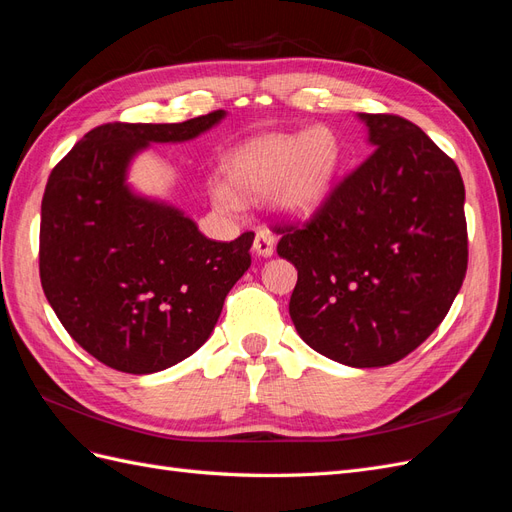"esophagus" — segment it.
<instances>
[{"instance_id": "obj_1", "label": "esophagus", "mask_w": 512, "mask_h": 512, "mask_svg": "<svg viewBox=\"0 0 512 512\" xmlns=\"http://www.w3.org/2000/svg\"><path fill=\"white\" fill-rule=\"evenodd\" d=\"M273 250H275V237L271 235L269 230H265V228H260L258 232H256V237H254V252L258 254V256H271L273 254Z\"/></svg>"}]
</instances>
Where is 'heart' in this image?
Listing matches in <instances>:
<instances>
[{"mask_svg":"<svg viewBox=\"0 0 512 512\" xmlns=\"http://www.w3.org/2000/svg\"><path fill=\"white\" fill-rule=\"evenodd\" d=\"M342 143L327 126L303 134H269L239 147L226 160V185L213 190L215 203L239 207L241 198H258L275 190V203L294 218L312 215L331 194L342 166Z\"/></svg>","mask_w":512,"mask_h":512,"instance_id":"heart-1","label":"heart"}]
</instances>
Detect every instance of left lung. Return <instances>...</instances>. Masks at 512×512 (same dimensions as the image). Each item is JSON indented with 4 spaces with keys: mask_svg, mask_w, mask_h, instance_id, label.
Wrapping results in <instances>:
<instances>
[{
    "mask_svg": "<svg viewBox=\"0 0 512 512\" xmlns=\"http://www.w3.org/2000/svg\"><path fill=\"white\" fill-rule=\"evenodd\" d=\"M371 156L305 222H277L299 271L290 318L303 342L350 367L404 359L438 329L468 271L457 164L391 113H361Z\"/></svg>",
    "mask_w": 512,
    "mask_h": 512,
    "instance_id": "8db88e82",
    "label": "left lung"
}]
</instances>
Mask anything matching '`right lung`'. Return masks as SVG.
<instances>
[{
	"label": "right lung",
	"instance_id": "1",
	"mask_svg": "<svg viewBox=\"0 0 512 512\" xmlns=\"http://www.w3.org/2000/svg\"><path fill=\"white\" fill-rule=\"evenodd\" d=\"M222 117L102 123L51 170L40 220L42 290L74 342L106 367L153 374L196 352L252 265L254 232L211 241L181 211L126 185L136 151L190 141Z\"/></svg>",
	"mask_w": 512,
	"mask_h": 512
}]
</instances>
